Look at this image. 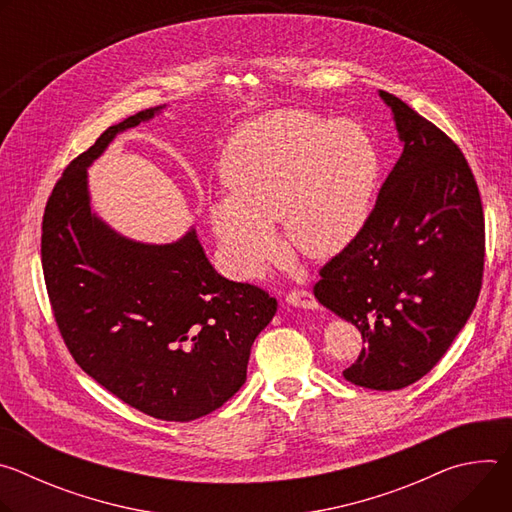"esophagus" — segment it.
<instances>
[{"instance_id": "34e87169", "label": "esophagus", "mask_w": 512, "mask_h": 512, "mask_svg": "<svg viewBox=\"0 0 512 512\" xmlns=\"http://www.w3.org/2000/svg\"><path fill=\"white\" fill-rule=\"evenodd\" d=\"M285 302L289 306H296V308H304V310H318V302L316 298L310 294L306 289H296V291H289Z\"/></svg>"}]
</instances>
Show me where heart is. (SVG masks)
I'll use <instances>...</instances> for the list:
<instances>
[{
  "label": "heart",
  "mask_w": 512,
  "mask_h": 512,
  "mask_svg": "<svg viewBox=\"0 0 512 512\" xmlns=\"http://www.w3.org/2000/svg\"><path fill=\"white\" fill-rule=\"evenodd\" d=\"M377 172L373 139L356 121L298 109L249 121L221 160L229 194L208 208L227 267L239 279L261 277L279 255L281 218L304 257L342 253L367 223Z\"/></svg>",
  "instance_id": "b5f03b06"
}]
</instances>
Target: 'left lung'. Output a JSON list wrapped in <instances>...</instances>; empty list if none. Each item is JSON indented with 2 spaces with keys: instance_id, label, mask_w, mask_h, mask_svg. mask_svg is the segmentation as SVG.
Here are the masks:
<instances>
[{
  "instance_id": "1",
  "label": "left lung",
  "mask_w": 512,
  "mask_h": 512,
  "mask_svg": "<svg viewBox=\"0 0 512 512\" xmlns=\"http://www.w3.org/2000/svg\"><path fill=\"white\" fill-rule=\"evenodd\" d=\"M379 97L403 154L358 237L320 269L314 296L367 342L344 379L397 391L440 362L476 306L484 216L458 145L399 97Z\"/></svg>"
}]
</instances>
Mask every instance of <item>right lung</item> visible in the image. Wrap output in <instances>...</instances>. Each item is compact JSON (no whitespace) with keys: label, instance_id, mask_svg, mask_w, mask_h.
Returning a JSON list of instances; mask_svg holds the SVG:
<instances>
[{"label":"right lung","instance_id":"right-lung-1","mask_svg":"<svg viewBox=\"0 0 512 512\" xmlns=\"http://www.w3.org/2000/svg\"><path fill=\"white\" fill-rule=\"evenodd\" d=\"M164 107L111 125L64 170L44 210L42 269L79 367L145 415L184 423L243 387L251 346L277 300L216 273L194 227L174 243H141L91 208L89 166L119 133Z\"/></svg>","mask_w":512,"mask_h":512}]
</instances>
